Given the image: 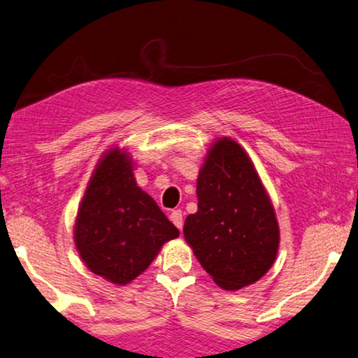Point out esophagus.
Here are the masks:
<instances>
[{
	"mask_svg": "<svg viewBox=\"0 0 358 358\" xmlns=\"http://www.w3.org/2000/svg\"><path fill=\"white\" fill-rule=\"evenodd\" d=\"M169 219L178 229H181V227H183V214H181L180 209H175V211H172Z\"/></svg>",
	"mask_w": 358,
	"mask_h": 358,
	"instance_id": "1",
	"label": "esophagus"
}]
</instances>
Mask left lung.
<instances>
[{
  "label": "left lung",
  "mask_w": 358,
  "mask_h": 358,
  "mask_svg": "<svg viewBox=\"0 0 358 358\" xmlns=\"http://www.w3.org/2000/svg\"><path fill=\"white\" fill-rule=\"evenodd\" d=\"M197 199L183 234L201 267L225 290L259 281L275 264L279 225L253 161L234 139L219 138L208 150Z\"/></svg>",
  "instance_id": "obj_1"
}]
</instances>
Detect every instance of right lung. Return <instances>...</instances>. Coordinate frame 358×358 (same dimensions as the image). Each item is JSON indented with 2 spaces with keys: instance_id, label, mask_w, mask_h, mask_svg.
<instances>
[{
  "instance_id": "add662e5",
  "label": "right lung",
  "mask_w": 358,
  "mask_h": 358,
  "mask_svg": "<svg viewBox=\"0 0 358 358\" xmlns=\"http://www.w3.org/2000/svg\"><path fill=\"white\" fill-rule=\"evenodd\" d=\"M180 231L136 185L127 150L103 153L88 181L74 223V243L94 275L125 285L149 268Z\"/></svg>"
}]
</instances>
